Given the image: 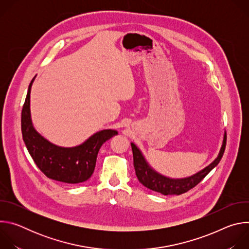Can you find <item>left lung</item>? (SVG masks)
I'll return each mask as SVG.
<instances>
[{
  "instance_id": "8db88e82",
  "label": "left lung",
  "mask_w": 249,
  "mask_h": 249,
  "mask_svg": "<svg viewBox=\"0 0 249 249\" xmlns=\"http://www.w3.org/2000/svg\"><path fill=\"white\" fill-rule=\"evenodd\" d=\"M226 144H227V134L225 132L221 150L214 161L210 163L208 166H206L204 169L200 170L199 172L189 177L174 179V178H169V177H166L159 173L155 169H153L152 166L147 162L143 154H142V152L138 149V147L134 143H131V147L133 151V159H134V167H135L137 178L147 188L153 191L161 193L163 195L183 194L188 190L192 189L193 187H195L199 182H201L204 179V177L213 168L218 165V163L222 160L223 155L225 153Z\"/></svg>"
}]
</instances>
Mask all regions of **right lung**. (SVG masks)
Here are the masks:
<instances>
[{"label": "right lung", "mask_w": 249, "mask_h": 249, "mask_svg": "<svg viewBox=\"0 0 249 249\" xmlns=\"http://www.w3.org/2000/svg\"><path fill=\"white\" fill-rule=\"evenodd\" d=\"M34 79L29 84L21 111L22 139L29 155L48 178L69 184L87 181L94 171L100 147L117 135V131L101 130L90 136L83 144L73 148H63L50 143L32 125L30 90Z\"/></svg>", "instance_id": "1"}]
</instances>
